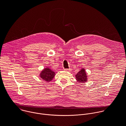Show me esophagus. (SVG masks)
Masks as SVG:
<instances>
[{
    "label": "esophagus",
    "mask_w": 126,
    "mask_h": 126,
    "mask_svg": "<svg viewBox=\"0 0 126 126\" xmlns=\"http://www.w3.org/2000/svg\"><path fill=\"white\" fill-rule=\"evenodd\" d=\"M64 70L65 71H68V72H69V71H71V69H64Z\"/></svg>",
    "instance_id": "obj_1"
}]
</instances>
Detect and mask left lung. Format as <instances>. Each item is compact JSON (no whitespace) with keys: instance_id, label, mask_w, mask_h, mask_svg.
Listing matches in <instances>:
<instances>
[{"instance_id":"left-lung-1","label":"left lung","mask_w":126,"mask_h":126,"mask_svg":"<svg viewBox=\"0 0 126 126\" xmlns=\"http://www.w3.org/2000/svg\"><path fill=\"white\" fill-rule=\"evenodd\" d=\"M76 80L78 83H86L88 81V76L85 68H81L75 75Z\"/></svg>"}]
</instances>
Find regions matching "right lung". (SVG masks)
<instances>
[{
	"label": "right lung",
	"mask_w": 126,
	"mask_h": 126,
	"mask_svg": "<svg viewBox=\"0 0 126 126\" xmlns=\"http://www.w3.org/2000/svg\"><path fill=\"white\" fill-rule=\"evenodd\" d=\"M55 75V72L53 71L52 69L50 67H46L40 72L39 77L45 82H49L53 80Z\"/></svg>",
	"instance_id": "right-lung-1"
}]
</instances>
